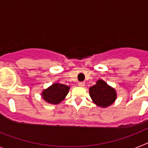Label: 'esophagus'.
I'll return each mask as SVG.
<instances>
[{
	"mask_svg": "<svg viewBox=\"0 0 148 148\" xmlns=\"http://www.w3.org/2000/svg\"><path fill=\"white\" fill-rule=\"evenodd\" d=\"M84 85H85V83H84V82H79V83H78V86L81 87H84Z\"/></svg>",
	"mask_w": 148,
	"mask_h": 148,
	"instance_id": "obj_1",
	"label": "esophagus"
}]
</instances>
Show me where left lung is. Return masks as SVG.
<instances>
[{
    "instance_id": "1",
    "label": "left lung",
    "mask_w": 148,
    "mask_h": 148,
    "mask_svg": "<svg viewBox=\"0 0 148 148\" xmlns=\"http://www.w3.org/2000/svg\"><path fill=\"white\" fill-rule=\"evenodd\" d=\"M89 92L92 102L99 108H108L115 102L117 98L116 90L102 79L98 80L95 85L90 87Z\"/></svg>"
}]
</instances>
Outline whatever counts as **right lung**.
<instances>
[{"mask_svg":"<svg viewBox=\"0 0 148 148\" xmlns=\"http://www.w3.org/2000/svg\"><path fill=\"white\" fill-rule=\"evenodd\" d=\"M70 87L59 82H56L41 92V97L46 102L51 104H58L64 100Z\"/></svg>","mask_w":148,"mask_h":148,"instance_id":"add662e5","label":"right lung"}]
</instances>
